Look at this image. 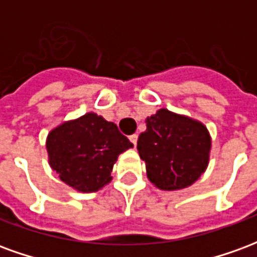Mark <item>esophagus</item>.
<instances>
[{
  "instance_id": "1",
  "label": "esophagus",
  "mask_w": 257,
  "mask_h": 257,
  "mask_svg": "<svg viewBox=\"0 0 257 257\" xmlns=\"http://www.w3.org/2000/svg\"><path fill=\"white\" fill-rule=\"evenodd\" d=\"M129 140L132 142V145L136 146V143H138V135H131V136H129Z\"/></svg>"
}]
</instances>
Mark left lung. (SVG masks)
Instances as JSON below:
<instances>
[{
    "label": "left lung",
    "mask_w": 257,
    "mask_h": 257,
    "mask_svg": "<svg viewBox=\"0 0 257 257\" xmlns=\"http://www.w3.org/2000/svg\"><path fill=\"white\" fill-rule=\"evenodd\" d=\"M138 139L147 178L162 190L184 189L208 167L210 138L201 122L165 108L147 117Z\"/></svg>",
    "instance_id": "left-lung-1"
}]
</instances>
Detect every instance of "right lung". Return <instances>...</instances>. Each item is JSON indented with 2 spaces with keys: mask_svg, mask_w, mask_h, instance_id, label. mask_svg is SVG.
I'll use <instances>...</instances> for the list:
<instances>
[{
  "mask_svg": "<svg viewBox=\"0 0 257 257\" xmlns=\"http://www.w3.org/2000/svg\"><path fill=\"white\" fill-rule=\"evenodd\" d=\"M134 145L117 125L88 112L48 135L49 164L70 187L93 193L111 180L118 156Z\"/></svg>",
  "mask_w": 257,
  "mask_h": 257,
  "instance_id": "1",
  "label": "right lung"
}]
</instances>
